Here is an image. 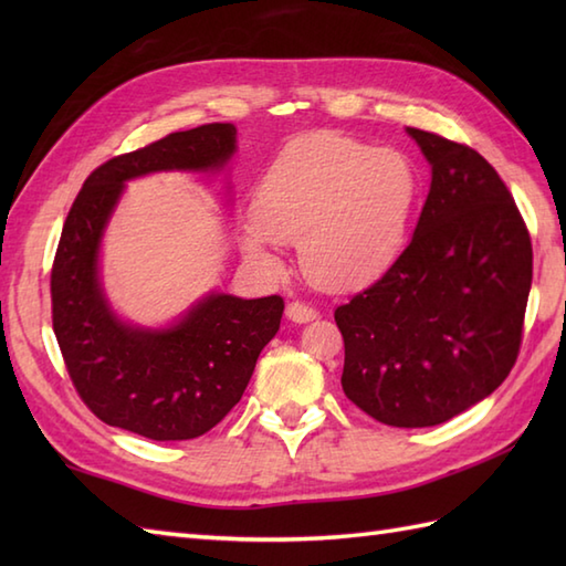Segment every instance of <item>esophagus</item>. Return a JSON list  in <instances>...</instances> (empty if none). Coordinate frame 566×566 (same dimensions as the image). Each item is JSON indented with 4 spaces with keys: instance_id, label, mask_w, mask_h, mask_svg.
<instances>
[{
    "instance_id": "34e87169",
    "label": "esophagus",
    "mask_w": 566,
    "mask_h": 566,
    "mask_svg": "<svg viewBox=\"0 0 566 566\" xmlns=\"http://www.w3.org/2000/svg\"><path fill=\"white\" fill-rule=\"evenodd\" d=\"M318 316V311L314 306H308L304 302H290L286 304V318L294 323H308Z\"/></svg>"
}]
</instances>
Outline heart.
I'll return each instance as SVG.
<instances>
[{"instance_id": "b5f03b06", "label": "heart", "mask_w": 566, "mask_h": 566, "mask_svg": "<svg viewBox=\"0 0 566 566\" xmlns=\"http://www.w3.org/2000/svg\"><path fill=\"white\" fill-rule=\"evenodd\" d=\"M418 201L420 177L406 153L318 130L286 143L262 175L243 250L276 272L272 243L298 245L318 290H363L403 255Z\"/></svg>"}]
</instances>
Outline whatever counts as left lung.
I'll use <instances>...</instances> for the list:
<instances>
[{
    "label": "left lung",
    "instance_id": "obj_1",
    "mask_svg": "<svg viewBox=\"0 0 566 566\" xmlns=\"http://www.w3.org/2000/svg\"><path fill=\"white\" fill-rule=\"evenodd\" d=\"M432 167L411 243L335 308L343 391L394 428L444 423L501 387L521 353L533 245L509 187L482 155L408 128Z\"/></svg>",
    "mask_w": 566,
    "mask_h": 566
}]
</instances>
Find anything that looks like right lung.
I'll return each instance as SVG.
<instances>
[{"label": "right lung", "instance_id": "right-lung-1", "mask_svg": "<svg viewBox=\"0 0 566 566\" xmlns=\"http://www.w3.org/2000/svg\"><path fill=\"white\" fill-rule=\"evenodd\" d=\"M233 150V124L177 130L99 165L72 201L51 270L53 331L72 387L106 426L163 442L203 436L240 401L262 347L280 331L284 298L276 294H211L165 331L126 326L102 294L99 243L126 179L219 170Z\"/></svg>", "mask_w": 566, "mask_h": 566}]
</instances>
